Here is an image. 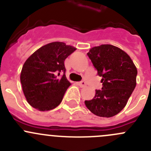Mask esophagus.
<instances>
[{
  "label": "esophagus",
  "instance_id": "1",
  "mask_svg": "<svg viewBox=\"0 0 151 151\" xmlns=\"http://www.w3.org/2000/svg\"><path fill=\"white\" fill-rule=\"evenodd\" d=\"M77 84H78V85H80V87H82V88L86 86V83H85V81H81V82H80V83H77Z\"/></svg>",
  "mask_w": 151,
  "mask_h": 151
}]
</instances>
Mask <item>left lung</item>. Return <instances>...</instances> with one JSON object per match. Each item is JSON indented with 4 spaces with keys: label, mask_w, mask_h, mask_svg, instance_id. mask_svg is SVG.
Wrapping results in <instances>:
<instances>
[{
    "label": "left lung",
    "mask_w": 151,
    "mask_h": 151,
    "mask_svg": "<svg viewBox=\"0 0 151 151\" xmlns=\"http://www.w3.org/2000/svg\"><path fill=\"white\" fill-rule=\"evenodd\" d=\"M88 56L102 77L101 90H96L93 99L85 101L94 115L110 118L125 107L136 87L137 70L127 53L111 45L90 50Z\"/></svg>",
    "instance_id": "obj_1"
}]
</instances>
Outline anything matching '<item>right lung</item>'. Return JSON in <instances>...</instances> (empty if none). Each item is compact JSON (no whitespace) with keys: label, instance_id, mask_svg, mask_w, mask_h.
Masks as SVG:
<instances>
[{"label":"right lung","instance_id":"add662e5","mask_svg":"<svg viewBox=\"0 0 151 151\" xmlns=\"http://www.w3.org/2000/svg\"><path fill=\"white\" fill-rule=\"evenodd\" d=\"M76 50L63 42H52L36 50L22 66L20 82L30 106L39 111L52 109L62 101L71 85L64 61Z\"/></svg>","mask_w":151,"mask_h":151}]
</instances>
